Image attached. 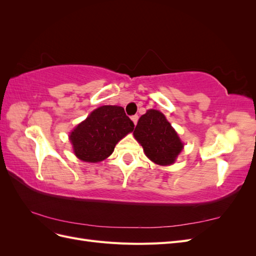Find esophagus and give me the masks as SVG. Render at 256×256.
Segmentation results:
<instances>
[{
  "instance_id": "34e87169",
  "label": "esophagus",
  "mask_w": 256,
  "mask_h": 256,
  "mask_svg": "<svg viewBox=\"0 0 256 256\" xmlns=\"http://www.w3.org/2000/svg\"><path fill=\"white\" fill-rule=\"evenodd\" d=\"M131 120H132V122H134V125H136V124H138V115L131 116Z\"/></svg>"
}]
</instances>
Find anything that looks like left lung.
<instances>
[{"label": "left lung", "mask_w": 256, "mask_h": 256, "mask_svg": "<svg viewBox=\"0 0 256 256\" xmlns=\"http://www.w3.org/2000/svg\"><path fill=\"white\" fill-rule=\"evenodd\" d=\"M134 134L146 156L160 166L174 164L184 147L171 124L157 110H148L141 116Z\"/></svg>", "instance_id": "8db88e82"}]
</instances>
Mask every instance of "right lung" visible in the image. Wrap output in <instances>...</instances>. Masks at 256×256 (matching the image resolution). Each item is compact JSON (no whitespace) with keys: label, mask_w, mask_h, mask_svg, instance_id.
Listing matches in <instances>:
<instances>
[{"label":"right lung","mask_w":256,"mask_h":256,"mask_svg":"<svg viewBox=\"0 0 256 256\" xmlns=\"http://www.w3.org/2000/svg\"><path fill=\"white\" fill-rule=\"evenodd\" d=\"M134 129L122 106H104L92 111L70 134L76 156L85 162H99L113 152L115 145Z\"/></svg>","instance_id":"add662e5"}]
</instances>
